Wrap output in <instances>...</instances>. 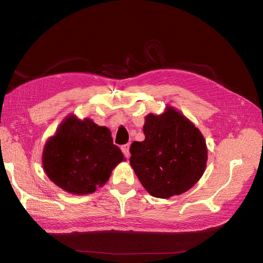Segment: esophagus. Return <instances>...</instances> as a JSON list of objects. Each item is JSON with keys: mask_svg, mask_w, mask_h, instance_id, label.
Instances as JSON below:
<instances>
[{"mask_svg": "<svg viewBox=\"0 0 263 263\" xmlns=\"http://www.w3.org/2000/svg\"><path fill=\"white\" fill-rule=\"evenodd\" d=\"M121 149H122V151H123L124 156H125L126 158H128V157H129V145H128V144L123 145V146L121 147Z\"/></svg>", "mask_w": 263, "mask_h": 263, "instance_id": "obj_1", "label": "esophagus"}]
</instances>
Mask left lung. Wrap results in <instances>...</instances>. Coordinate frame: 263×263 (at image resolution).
I'll list each match as a JSON object with an SVG mask.
<instances>
[{
    "instance_id": "obj_1",
    "label": "left lung",
    "mask_w": 263,
    "mask_h": 263,
    "mask_svg": "<svg viewBox=\"0 0 263 263\" xmlns=\"http://www.w3.org/2000/svg\"><path fill=\"white\" fill-rule=\"evenodd\" d=\"M144 141H134L129 162L147 192L169 198L196 184L206 168L205 138L178 109L166 106L160 115L145 117Z\"/></svg>"
}]
</instances>
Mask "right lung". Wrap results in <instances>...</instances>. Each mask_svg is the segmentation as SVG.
<instances>
[{
    "label": "right lung",
    "instance_id": "right-lung-1",
    "mask_svg": "<svg viewBox=\"0 0 263 263\" xmlns=\"http://www.w3.org/2000/svg\"><path fill=\"white\" fill-rule=\"evenodd\" d=\"M124 160L113 144L110 130L92 119L71 114L45 144L43 168L55 185L68 193L85 195L108 181L115 166Z\"/></svg>",
    "mask_w": 263,
    "mask_h": 263
}]
</instances>
